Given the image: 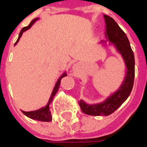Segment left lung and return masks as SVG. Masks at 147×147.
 <instances>
[{"mask_svg":"<svg viewBox=\"0 0 147 147\" xmlns=\"http://www.w3.org/2000/svg\"><path fill=\"white\" fill-rule=\"evenodd\" d=\"M104 19L106 23V36L122 55L127 71L126 77L119 89L109 96L104 102L89 105L84 100H80L79 104L82 111L87 115L95 116L109 115L115 111L128 98L134 85V56L129 40L127 35L120 28L113 18L104 15ZM101 42L102 43L103 41Z\"/></svg>","mask_w":147,"mask_h":147,"instance_id":"obj_1","label":"left lung"}]
</instances>
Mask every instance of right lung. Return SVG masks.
Returning <instances> with one entry per match:
<instances>
[{"mask_svg": "<svg viewBox=\"0 0 147 147\" xmlns=\"http://www.w3.org/2000/svg\"><path fill=\"white\" fill-rule=\"evenodd\" d=\"M38 18H36L34 20H32L31 21V23L26 26V27H24L21 31H20V34H19V36H18V39H17V40L15 43V45H16L18 41L20 40V38L21 37V36L23 34L24 32H25L28 29H29L31 28V26L35 23V21L36 20H37ZM67 74L66 72L65 73H63L61 76L59 77V79L58 80V81L56 82V85H55V88L53 89V91H52V93L51 96H50V98H49V102H48V104L45 106V107H42L40 109L37 110V111H22V112L26 115L28 118H30L32 119H34V120H38V121H42V122H50V121H52V115H51V111H50V110H49V105H50V103L52 102V99L54 98V96L56 94V92L58 91V89L59 88V84H60V80H61V79L63 78L64 76H66Z\"/></svg>", "mask_w": 147, "mask_h": 147, "instance_id": "add662e5", "label": "right lung"}]
</instances>
